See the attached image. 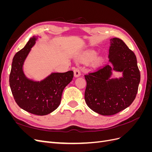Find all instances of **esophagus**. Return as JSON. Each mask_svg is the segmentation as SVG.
Masks as SVG:
<instances>
[{"instance_id": "34e87169", "label": "esophagus", "mask_w": 152, "mask_h": 152, "mask_svg": "<svg viewBox=\"0 0 152 152\" xmlns=\"http://www.w3.org/2000/svg\"><path fill=\"white\" fill-rule=\"evenodd\" d=\"M73 72H74V77H78L80 76V72L79 70V68H75L73 70Z\"/></svg>"}]
</instances>
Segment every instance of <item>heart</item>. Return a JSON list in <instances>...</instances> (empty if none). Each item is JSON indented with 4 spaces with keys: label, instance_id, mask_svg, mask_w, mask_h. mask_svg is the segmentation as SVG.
<instances>
[{
    "label": "heart",
    "instance_id": "1",
    "mask_svg": "<svg viewBox=\"0 0 152 152\" xmlns=\"http://www.w3.org/2000/svg\"><path fill=\"white\" fill-rule=\"evenodd\" d=\"M94 56H95V54L92 53L91 55H89V56H87L84 58L83 59H82V60H83L84 61H87L90 60V59H93L94 57Z\"/></svg>",
    "mask_w": 152,
    "mask_h": 152
}]
</instances>
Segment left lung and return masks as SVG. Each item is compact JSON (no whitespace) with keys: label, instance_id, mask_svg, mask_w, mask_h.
Returning a JSON list of instances; mask_svg holds the SVG:
<instances>
[{"label":"left lung","instance_id":"1","mask_svg":"<svg viewBox=\"0 0 152 152\" xmlns=\"http://www.w3.org/2000/svg\"><path fill=\"white\" fill-rule=\"evenodd\" d=\"M109 62L85 75L87 105L102 115H112L126 109L134 100L140 82L136 55L120 39L110 40ZM123 72L120 78H111L112 70Z\"/></svg>","mask_w":152,"mask_h":152}]
</instances>
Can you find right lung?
I'll return each instance as SVG.
<instances>
[{
    "label": "right lung",
    "mask_w": 152,
    "mask_h": 152,
    "mask_svg": "<svg viewBox=\"0 0 152 152\" xmlns=\"http://www.w3.org/2000/svg\"><path fill=\"white\" fill-rule=\"evenodd\" d=\"M37 39V36L31 37L25 46L15 55L10 85L15 102L21 108L32 114L45 115L60 104L63 91L72 80L73 72L51 73L41 81L28 79L23 72L24 62Z\"/></svg>",
    "instance_id": "add662e5"
}]
</instances>
